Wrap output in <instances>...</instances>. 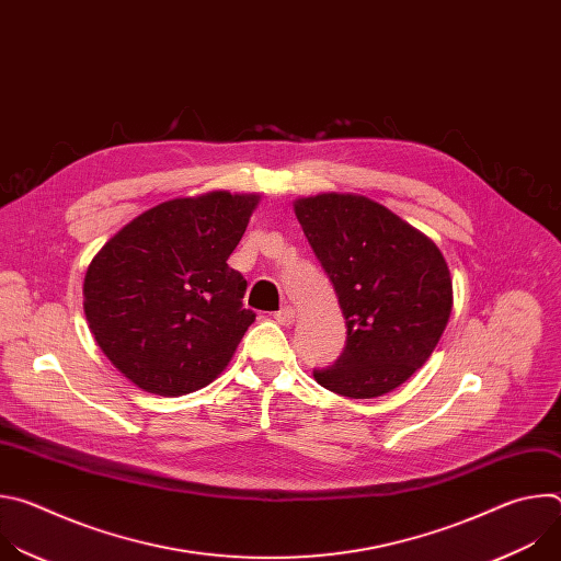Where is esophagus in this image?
Masks as SVG:
<instances>
[{
  "mask_svg": "<svg viewBox=\"0 0 561 561\" xmlns=\"http://www.w3.org/2000/svg\"><path fill=\"white\" fill-rule=\"evenodd\" d=\"M275 322H279L282 327H290L295 322V308L293 306H282L277 312H275Z\"/></svg>",
  "mask_w": 561,
  "mask_h": 561,
  "instance_id": "obj_1",
  "label": "esophagus"
}]
</instances>
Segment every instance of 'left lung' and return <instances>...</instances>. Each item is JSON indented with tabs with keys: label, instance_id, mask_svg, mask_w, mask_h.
I'll return each instance as SVG.
<instances>
[{
	"label": "left lung",
	"instance_id": "8db88e82",
	"mask_svg": "<svg viewBox=\"0 0 561 561\" xmlns=\"http://www.w3.org/2000/svg\"><path fill=\"white\" fill-rule=\"evenodd\" d=\"M295 215L333 282L348 333L340 359L312 370L317 383L351 399L402 386L433 355L453 310L442 251L362 195L301 197Z\"/></svg>",
	"mask_w": 561,
	"mask_h": 561
}]
</instances>
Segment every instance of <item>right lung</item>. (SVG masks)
<instances>
[{
  "mask_svg": "<svg viewBox=\"0 0 561 561\" xmlns=\"http://www.w3.org/2000/svg\"><path fill=\"white\" fill-rule=\"evenodd\" d=\"M260 195L213 191L159 204L115 232L89 264L84 312L111 364L141 390L178 397L208 386L255 312L226 260Z\"/></svg>",
  "mask_w": 561,
  "mask_h": 561,
  "instance_id": "right-lung-1",
  "label": "right lung"
}]
</instances>
